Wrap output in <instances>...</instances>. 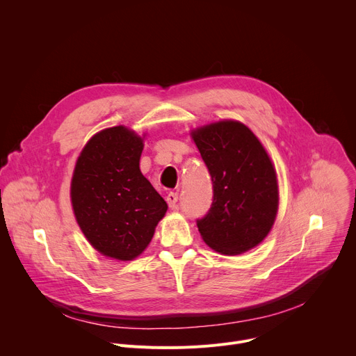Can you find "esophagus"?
Listing matches in <instances>:
<instances>
[{"mask_svg": "<svg viewBox=\"0 0 356 356\" xmlns=\"http://www.w3.org/2000/svg\"><path fill=\"white\" fill-rule=\"evenodd\" d=\"M166 201H168V204H169L170 209H176L177 201H179V194L175 193V191H170L166 197Z\"/></svg>", "mask_w": 356, "mask_h": 356, "instance_id": "obj_1", "label": "esophagus"}]
</instances>
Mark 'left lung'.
Here are the masks:
<instances>
[{
  "mask_svg": "<svg viewBox=\"0 0 356 356\" xmlns=\"http://www.w3.org/2000/svg\"><path fill=\"white\" fill-rule=\"evenodd\" d=\"M213 181L209 213L197 220L204 242L224 255L261 243L277 213L275 168L259 139L236 121H221L191 134Z\"/></svg>",
  "mask_w": 356,
  "mask_h": 356,
  "instance_id": "8db88e82",
  "label": "left lung"
}]
</instances>
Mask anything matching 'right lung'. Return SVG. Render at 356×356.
<instances>
[{"mask_svg":"<svg viewBox=\"0 0 356 356\" xmlns=\"http://www.w3.org/2000/svg\"><path fill=\"white\" fill-rule=\"evenodd\" d=\"M142 139L125 127L95 134L72 179V204L88 242L106 257L131 261L149 245L168 204L139 170Z\"/></svg>","mask_w":356,"mask_h":356,"instance_id":"right-lung-1","label":"right lung"}]
</instances>
